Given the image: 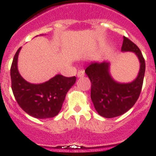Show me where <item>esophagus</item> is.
Returning a JSON list of instances; mask_svg holds the SVG:
<instances>
[{
    "instance_id": "1",
    "label": "esophagus",
    "mask_w": 156,
    "mask_h": 156,
    "mask_svg": "<svg viewBox=\"0 0 156 156\" xmlns=\"http://www.w3.org/2000/svg\"><path fill=\"white\" fill-rule=\"evenodd\" d=\"M84 75H85V72L83 71V70H79V71L78 72V78H82V77H83Z\"/></svg>"
}]
</instances>
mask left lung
<instances>
[{"label":"left lung","instance_id":"obj_1","mask_svg":"<svg viewBox=\"0 0 156 156\" xmlns=\"http://www.w3.org/2000/svg\"><path fill=\"white\" fill-rule=\"evenodd\" d=\"M122 51L133 52L140 62L137 78L130 83H120L110 74V63L92 62L85 69L91 82L90 97L98 115L104 118H115L123 115L135 105L141 93L145 60L140 49L135 43L123 37Z\"/></svg>","mask_w":156,"mask_h":156}]
</instances>
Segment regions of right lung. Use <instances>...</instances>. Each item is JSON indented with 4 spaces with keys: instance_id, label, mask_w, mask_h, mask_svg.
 <instances>
[{
    "instance_id": "add662e5",
    "label": "right lung",
    "mask_w": 156,
    "mask_h": 156,
    "mask_svg": "<svg viewBox=\"0 0 156 156\" xmlns=\"http://www.w3.org/2000/svg\"><path fill=\"white\" fill-rule=\"evenodd\" d=\"M21 47L12 60L10 76L12 90L16 101L25 112L36 119H50L60 112L66 93L76 82V77L67 78L57 74L47 82L32 84L25 81L17 69Z\"/></svg>"
}]
</instances>
